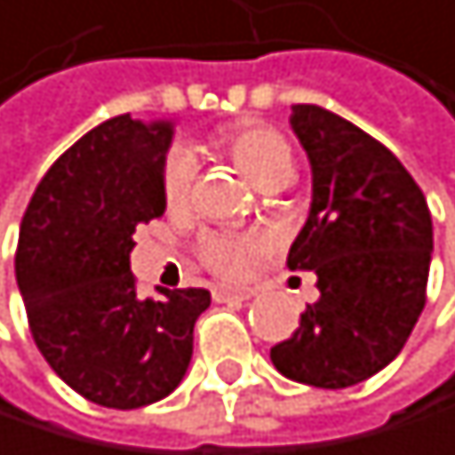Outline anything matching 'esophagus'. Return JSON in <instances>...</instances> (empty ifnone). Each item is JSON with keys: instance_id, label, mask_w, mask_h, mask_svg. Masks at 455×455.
I'll list each match as a JSON object with an SVG mask.
<instances>
[{"instance_id": "34e87169", "label": "esophagus", "mask_w": 455, "mask_h": 455, "mask_svg": "<svg viewBox=\"0 0 455 455\" xmlns=\"http://www.w3.org/2000/svg\"><path fill=\"white\" fill-rule=\"evenodd\" d=\"M256 291L248 289V286H215L212 289V297L218 303H226V300H251Z\"/></svg>"}]
</instances>
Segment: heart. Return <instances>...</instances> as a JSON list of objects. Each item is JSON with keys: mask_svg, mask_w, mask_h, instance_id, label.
<instances>
[{"mask_svg": "<svg viewBox=\"0 0 455 455\" xmlns=\"http://www.w3.org/2000/svg\"><path fill=\"white\" fill-rule=\"evenodd\" d=\"M223 147L229 149L237 169L261 190L273 185H289L294 177L291 144L275 128L243 125L223 136ZM194 174H196L194 155L185 147H174L164 166V194L169 204H182L188 199ZM253 251L256 243L248 237H207L204 243L207 265L226 278L243 275L245 261Z\"/></svg>", "mask_w": 455, "mask_h": 455, "instance_id": "heart-1", "label": "heart"}]
</instances>
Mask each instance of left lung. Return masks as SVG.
<instances>
[{
    "label": "left lung",
    "mask_w": 455,
    "mask_h": 455,
    "mask_svg": "<svg viewBox=\"0 0 455 455\" xmlns=\"http://www.w3.org/2000/svg\"><path fill=\"white\" fill-rule=\"evenodd\" d=\"M289 125L311 164V210L286 265L316 273L319 300L270 360L294 382L352 387L395 360L426 306L431 212L395 155L349 119L297 103Z\"/></svg>",
    "instance_id": "1"
}]
</instances>
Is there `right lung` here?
Here are the masks:
<instances>
[{
	"mask_svg": "<svg viewBox=\"0 0 455 455\" xmlns=\"http://www.w3.org/2000/svg\"><path fill=\"white\" fill-rule=\"evenodd\" d=\"M172 119L100 122L40 180L24 212L15 278L32 339L57 377L108 410L166 398L194 355L207 289L136 294L139 223L164 215Z\"/></svg>",
	"mask_w": 455,
	"mask_h": 455,
	"instance_id": "add662e5",
	"label": "right lung"
}]
</instances>
